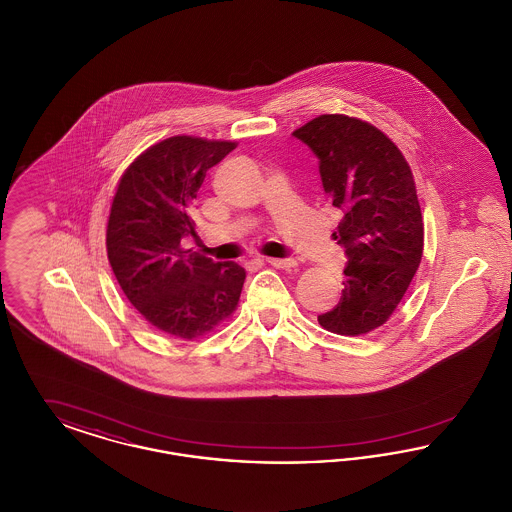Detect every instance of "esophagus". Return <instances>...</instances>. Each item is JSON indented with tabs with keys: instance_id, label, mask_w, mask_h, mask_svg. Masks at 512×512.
I'll list each match as a JSON object with an SVG mask.
<instances>
[{
	"instance_id": "34e87169",
	"label": "esophagus",
	"mask_w": 512,
	"mask_h": 512,
	"mask_svg": "<svg viewBox=\"0 0 512 512\" xmlns=\"http://www.w3.org/2000/svg\"><path fill=\"white\" fill-rule=\"evenodd\" d=\"M267 263L268 265H272V267L286 268V270H290V268L297 265L293 259H274V257H268Z\"/></svg>"
}]
</instances>
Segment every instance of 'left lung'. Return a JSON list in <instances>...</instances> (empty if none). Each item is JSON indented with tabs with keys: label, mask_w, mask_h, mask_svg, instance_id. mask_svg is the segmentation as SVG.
<instances>
[{
	"label": "left lung",
	"mask_w": 512,
	"mask_h": 512,
	"mask_svg": "<svg viewBox=\"0 0 512 512\" xmlns=\"http://www.w3.org/2000/svg\"><path fill=\"white\" fill-rule=\"evenodd\" d=\"M293 136L317 155L324 194L343 213L334 240L347 257L345 288L318 322L340 336L368 334L390 318L422 259L413 172L384 132L353 117L320 115Z\"/></svg>",
	"instance_id": "8db88e82"
}]
</instances>
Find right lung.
Listing matches in <instances>:
<instances>
[{
  "label": "right lung",
  "mask_w": 512,
  "mask_h": 512,
  "mask_svg": "<svg viewBox=\"0 0 512 512\" xmlns=\"http://www.w3.org/2000/svg\"><path fill=\"white\" fill-rule=\"evenodd\" d=\"M234 142L172 136L146 149L122 174L107 222V257L128 301L157 330L194 340L230 317L245 270L182 249L205 172Z\"/></svg>",
  "instance_id": "add662e5"
}]
</instances>
